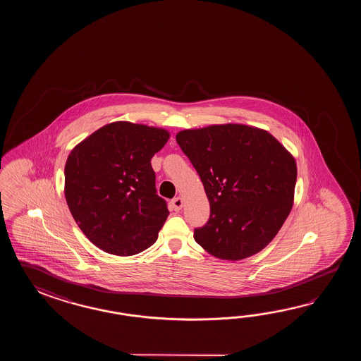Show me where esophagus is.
<instances>
[{"instance_id":"34e87169","label":"esophagus","mask_w":361,"mask_h":361,"mask_svg":"<svg viewBox=\"0 0 361 361\" xmlns=\"http://www.w3.org/2000/svg\"><path fill=\"white\" fill-rule=\"evenodd\" d=\"M182 207H183V200H182V197H176V199L171 200V207L176 212H179Z\"/></svg>"}]
</instances>
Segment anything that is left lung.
Wrapping results in <instances>:
<instances>
[{
  "label": "left lung",
  "mask_w": 361,
  "mask_h": 361,
  "mask_svg": "<svg viewBox=\"0 0 361 361\" xmlns=\"http://www.w3.org/2000/svg\"><path fill=\"white\" fill-rule=\"evenodd\" d=\"M178 145L199 173L210 218L193 238L223 261H241L272 241L290 213L293 154L269 131L243 123L185 129Z\"/></svg>",
  "instance_id": "obj_1"
}]
</instances>
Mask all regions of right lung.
I'll use <instances>...</instances> for the list:
<instances>
[{
	"label": "right lung",
	"instance_id": "right-lung-1",
	"mask_svg": "<svg viewBox=\"0 0 361 361\" xmlns=\"http://www.w3.org/2000/svg\"><path fill=\"white\" fill-rule=\"evenodd\" d=\"M170 133L116 121L80 142L64 168V196L85 236L106 253L128 257L154 245L169 210L157 196L151 159Z\"/></svg>",
	"mask_w": 361,
	"mask_h": 361
}]
</instances>
